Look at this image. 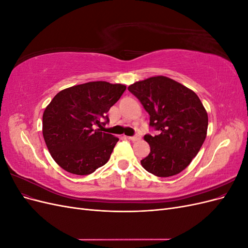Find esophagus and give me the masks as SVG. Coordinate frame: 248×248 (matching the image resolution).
<instances>
[{"label": "esophagus", "mask_w": 248, "mask_h": 248, "mask_svg": "<svg viewBox=\"0 0 248 248\" xmlns=\"http://www.w3.org/2000/svg\"><path fill=\"white\" fill-rule=\"evenodd\" d=\"M128 139H129L130 140H132V141H137V140H140V134H137V136H133V137H129Z\"/></svg>", "instance_id": "obj_1"}]
</instances>
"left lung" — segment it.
Masks as SVG:
<instances>
[{
	"mask_svg": "<svg viewBox=\"0 0 248 248\" xmlns=\"http://www.w3.org/2000/svg\"><path fill=\"white\" fill-rule=\"evenodd\" d=\"M150 115L157 136L146 134L151 152L140 160L147 171L171 177L189 166L207 136L208 115L192 90L167 77H152L128 87Z\"/></svg>",
	"mask_w": 248,
	"mask_h": 248,
	"instance_id": "1",
	"label": "left lung"
}]
</instances>
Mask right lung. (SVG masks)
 <instances>
[{"mask_svg":"<svg viewBox=\"0 0 248 248\" xmlns=\"http://www.w3.org/2000/svg\"><path fill=\"white\" fill-rule=\"evenodd\" d=\"M125 85L90 81L59 92L42 117V133L54 160L74 175H90L106 164L118 138L101 132L102 120L120 99Z\"/></svg>","mask_w":248,"mask_h":248,"instance_id":"add662e5","label":"right lung"}]
</instances>
